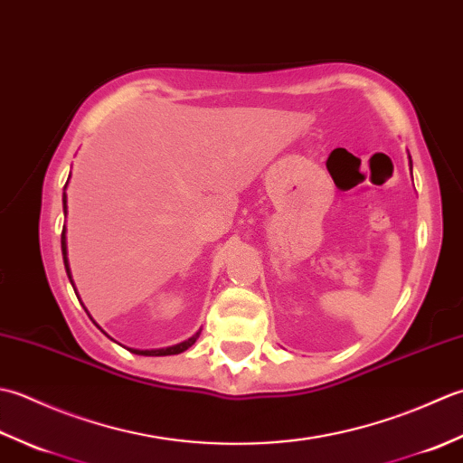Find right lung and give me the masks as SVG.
<instances>
[{
  "label": "right lung",
  "mask_w": 463,
  "mask_h": 463,
  "mask_svg": "<svg viewBox=\"0 0 463 463\" xmlns=\"http://www.w3.org/2000/svg\"><path fill=\"white\" fill-rule=\"evenodd\" d=\"M65 210H68V205H65V192H63V213H65ZM61 253H63L65 271H68V278L71 281V273H70V266H68V248H65V225H63V232H61ZM71 286H73V281H71ZM75 296H78V294H75ZM83 309H86V307H83ZM200 334L202 332H197L194 337L185 339V342L172 345V347H164V350H131V347H128V350L131 354H137V355H174V354H182V352L187 350V347H192L195 344V339L200 337Z\"/></svg>",
  "instance_id": "1"
}]
</instances>
